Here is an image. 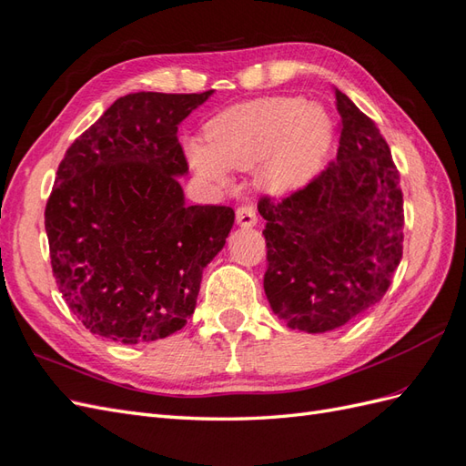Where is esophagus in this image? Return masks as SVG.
<instances>
[{
  "mask_svg": "<svg viewBox=\"0 0 466 466\" xmlns=\"http://www.w3.org/2000/svg\"><path fill=\"white\" fill-rule=\"evenodd\" d=\"M235 215H237V223H239L243 229H248V227H253L257 223V213L253 206H239Z\"/></svg>",
  "mask_w": 466,
  "mask_h": 466,
  "instance_id": "obj_1",
  "label": "esophagus"
}]
</instances>
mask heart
Here are the masks:
<instances>
[{"instance_id": "obj_1", "label": "heart", "mask_w": 466, "mask_h": 466, "mask_svg": "<svg viewBox=\"0 0 466 466\" xmlns=\"http://www.w3.org/2000/svg\"><path fill=\"white\" fill-rule=\"evenodd\" d=\"M334 124L322 106L299 96L243 102L223 110L206 128V146L187 142V160L201 176L227 184V169L258 166V186L272 196L302 189L320 172Z\"/></svg>"}]
</instances>
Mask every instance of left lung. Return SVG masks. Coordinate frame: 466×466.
Here are the masks:
<instances>
[{
	"mask_svg": "<svg viewBox=\"0 0 466 466\" xmlns=\"http://www.w3.org/2000/svg\"><path fill=\"white\" fill-rule=\"evenodd\" d=\"M336 160L294 194L263 196L265 294L290 328L320 334L378 304L403 255V194L376 122L334 88Z\"/></svg>",
	"mask_w": 466,
	"mask_h": 466,
	"instance_id": "1",
	"label": "left lung"
}]
</instances>
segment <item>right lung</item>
<instances>
[{"label":"right lung","mask_w":466,"mask_h":466,"mask_svg":"<svg viewBox=\"0 0 466 466\" xmlns=\"http://www.w3.org/2000/svg\"><path fill=\"white\" fill-rule=\"evenodd\" d=\"M213 90L120 96L69 146L45 208L51 267L90 332L144 344L186 326L229 235L227 206H186L177 124Z\"/></svg>","instance_id":"add662e5"}]
</instances>
